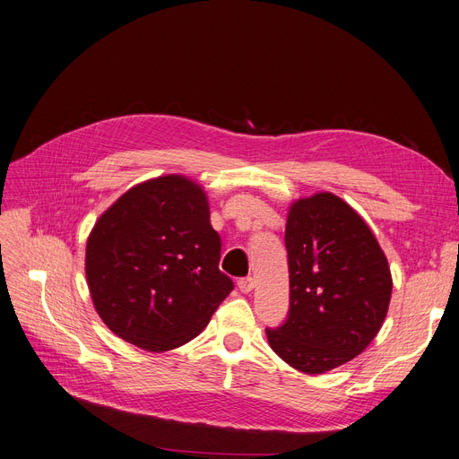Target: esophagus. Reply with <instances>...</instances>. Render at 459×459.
I'll return each instance as SVG.
<instances>
[{
  "label": "esophagus",
  "instance_id": "34e87169",
  "mask_svg": "<svg viewBox=\"0 0 459 459\" xmlns=\"http://www.w3.org/2000/svg\"><path fill=\"white\" fill-rule=\"evenodd\" d=\"M237 285H238L240 292H250L254 289V285H255V280L252 276H247V278H240L237 281Z\"/></svg>",
  "mask_w": 459,
  "mask_h": 459
}]
</instances>
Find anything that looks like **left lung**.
<instances>
[{
	"label": "left lung",
	"mask_w": 459,
	"mask_h": 459,
	"mask_svg": "<svg viewBox=\"0 0 459 459\" xmlns=\"http://www.w3.org/2000/svg\"><path fill=\"white\" fill-rule=\"evenodd\" d=\"M289 313L266 328L292 368L322 374L359 356L391 302L387 257L365 221L330 193L294 202L285 226Z\"/></svg>",
	"instance_id": "obj_1"
}]
</instances>
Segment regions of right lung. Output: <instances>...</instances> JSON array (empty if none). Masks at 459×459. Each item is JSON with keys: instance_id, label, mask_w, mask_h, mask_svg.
<instances>
[{"instance_id": "add662e5", "label": "right lung", "mask_w": 459, "mask_h": 459, "mask_svg": "<svg viewBox=\"0 0 459 459\" xmlns=\"http://www.w3.org/2000/svg\"><path fill=\"white\" fill-rule=\"evenodd\" d=\"M221 248L195 181L163 176L129 188L87 240L85 271L98 315L148 352L188 342L233 290L219 268Z\"/></svg>"}]
</instances>
